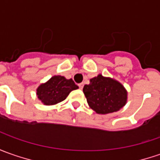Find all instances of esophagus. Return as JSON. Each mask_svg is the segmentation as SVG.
I'll return each instance as SVG.
<instances>
[{"label": "esophagus", "mask_w": 160, "mask_h": 160, "mask_svg": "<svg viewBox=\"0 0 160 160\" xmlns=\"http://www.w3.org/2000/svg\"><path fill=\"white\" fill-rule=\"evenodd\" d=\"M83 86H84V83H80V84H79V87H80V89H82V88H83Z\"/></svg>", "instance_id": "obj_1"}]
</instances>
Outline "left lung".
<instances>
[{"label":"left lung","instance_id":"1","mask_svg":"<svg viewBox=\"0 0 160 160\" xmlns=\"http://www.w3.org/2000/svg\"><path fill=\"white\" fill-rule=\"evenodd\" d=\"M89 107L98 114L116 112L128 101V91L119 81L98 74L83 88Z\"/></svg>","mask_w":160,"mask_h":160}]
</instances>
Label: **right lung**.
<instances>
[{"label": "right lung", "mask_w": 160, "mask_h": 160, "mask_svg": "<svg viewBox=\"0 0 160 160\" xmlns=\"http://www.w3.org/2000/svg\"><path fill=\"white\" fill-rule=\"evenodd\" d=\"M78 88L72 79L55 75L37 88L36 96L44 105H54L63 101L72 91Z\"/></svg>", "instance_id": "obj_1"}]
</instances>
